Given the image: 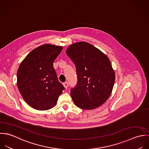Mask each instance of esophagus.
Segmentation results:
<instances>
[{"label":"esophagus","instance_id":"obj_1","mask_svg":"<svg viewBox=\"0 0 149 149\" xmlns=\"http://www.w3.org/2000/svg\"><path fill=\"white\" fill-rule=\"evenodd\" d=\"M63 86H64V87L65 89H67V88H68V84L67 82H65V83L63 84Z\"/></svg>","mask_w":149,"mask_h":149}]
</instances>
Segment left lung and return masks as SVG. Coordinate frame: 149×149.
<instances>
[{"mask_svg":"<svg viewBox=\"0 0 149 149\" xmlns=\"http://www.w3.org/2000/svg\"><path fill=\"white\" fill-rule=\"evenodd\" d=\"M65 52L77 70V85L71 90L75 105L87 110L102 105L111 95L115 81V73L108 56L84 41L70 45Z\"/></svg>","mask_w":149,"mask_h":149,"instance_id":"8db88e82","label":"left lung"}]
</instances>
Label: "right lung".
<instances>
[{
	"mask_svg": "<svg viewBox=\"0 0 149 149\" xmlns=\"http://www.w3.org/2000/svg\"><path fill=\"white\" fill-rule=\"evenodd\" d=\"M62 49L61 46L42 45L31 51L19 66L18 89L25 102L35 109L45 111L55 107L64 89L53 66Z\"/></svg>",
	"mask_w": 149,
	"mask_h": 149,
	"instance_id": "obj_1",
	"label": "right lung"
}]
</instances>
